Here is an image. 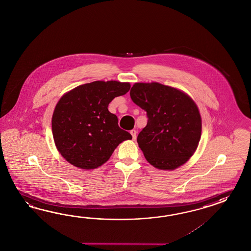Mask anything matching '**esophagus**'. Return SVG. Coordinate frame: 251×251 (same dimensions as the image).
<instances>
[{"label":"esophagus","mask_w":251,"mask_h":251,"mask_svg":"<svg viewBox=\"0 0 251 251\" xmlns=\"http://www.w3.org/2000/svg\"><path fill=\"white\" fill-rule=\"evenodd\" d=\"M130 134L132 136L133 141H136V138H137V130H136V129H131V130H130Z\"/></svg>","instance_id":"esophagus-1"}]
</instances>
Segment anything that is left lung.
<instances>
[{
	"instance_id": "left-lung-1",
	"label": "left lung",
	"mask_w": 251,
	"mask_h": 251,
	"mask_svg": "<svg viewBox=\"0 0 251 251\" xmlns=\"http://www.w3.org/2000/svg\"><path fill=\"white\" fill-rule=\"evenodd\" d=\"M129 94L147 112V125L137 141L148 161L165 171L183 165L195 152L201 136V117L193 100L158 82L135 83Z\"/></svg>"
}]
</instances>
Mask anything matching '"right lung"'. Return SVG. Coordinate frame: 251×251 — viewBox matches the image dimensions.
I'll use <instances>...</instances> for the list:
<instances>
[{
	"label": "right lung",
	"mask_w": 251,
	"mask_h": 251,
	"mask_svg": "<svg viewBox=\"0 0 251 251\" xmlns=\"http://www.w3.org/2000/svg\"><path fill=\"white\" fill-rule=\"evenodd\" d=\"M129 88L128 82L97 80L78 86L60 99L51 128L57 150L68 162L82 170L96 169L120 143L132 139L108 110L110 101Z\"/></svg>",
	"instance_id": "add662e5"
}]
</instances>
